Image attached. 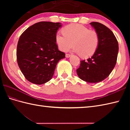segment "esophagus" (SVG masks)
I'll list each match as a JSON object with an SVG mask.
<instances>
[{
	"mask_svg": "<svg viewBox=\"0 0 130 130\" xmlns=\"http://www.w3.org/2000/svg\"><path fill=\"white\" fill-rule=\"evenodd\" d=\"M65 56H66V57H67V58H69V57H70L71 56V55L67 54H66Z\"/></svg>",
	"mask_w": 130,
	"mask_h": 130,
	"instance_id": "esophagus-1",
	"label": "esophagus"
}]
</instances>
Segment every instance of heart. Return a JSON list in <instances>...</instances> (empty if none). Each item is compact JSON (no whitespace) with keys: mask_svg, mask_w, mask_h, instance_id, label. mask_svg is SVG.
Masks as SVG:
<instances>
[{"mask_svg":"<svg viewBox=\"0 0 130 130\" xmlns=\"http://www.w3.org/2000/svg\"><path fill=\"white\" fill-rule=\"evenodd\" d=\"M62 32L63 34L57 33L55 37L61 51H67L73 45L74 52L82 57L87 58L92 56L98 48L99 38L95 30L79 24H71L65 26Z\"/></svg>","mask_w":130,"mask_h":130,"instance_id":"obj_1","label":"heart"}]
</instances>
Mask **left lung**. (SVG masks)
<instances>
[{"instance_id":"8db88e82","label":"left lung","mask_w":130,"mask_h":130,"mask_svg":"<svg viewBox=\"0 0 130 130\" xmlns=\"http://www.w3.org/2000/svg\"><path fill=\"white\" fill-rule=\"evenodd\" d=\"M99 35V42L95 53L87 60H81L76 70L80 79L87 83H97L109 75L117 62L118 41L111 30L103 24L90 23Z\"/></svg>"}]
</instances>
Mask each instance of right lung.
<instances>
[{
	"mask_svg": "<svg viewBox=\"0 0 130 130\" xmlns=\"http://www.w3.org/2000/svg\"><path fill=\"white\" fill-rule=\"evenodd\" d=\"M61 23L40 22L25 30L19 38L17 60L26 79L41 85L52 79L57 62L65 54L59 50L55 37Z\"/></svg>",
	"mask_w": 130,
	"mask_h": 130,
	"instance_id": "add662e5",
	"label": "right lung"
}]
</instances>
